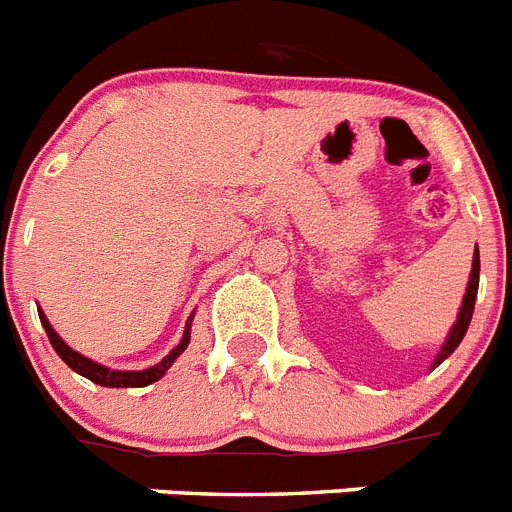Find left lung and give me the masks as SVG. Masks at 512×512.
Here are the masks:
<instances>
[{"label":"left lung","instance_id":"1","mask_svg":"<svg viewBox=\"0 0 512 512\" xmlns=\"http://www.w3.org/2000/svg\"><path fill=\"white\" fill-rule=\"evenodd\" d=\"M477 289H479V248H474V256H472V271H469V282H467V292H464V300H461L459 307V315H456V323L451 325L449 336L443 341L441 351L436 354L433 359L431 369H436L443 359H449L454 354V348L459 346L461 338L467 336V328L472 323V312H474V302H477Z\"/></svg>","mask_w":512,"mask_h":512}]
</instances>
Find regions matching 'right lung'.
Segmentation results:
<instances>
[{"mask_svg":"<svg viewBox=\"0 0 512 512\" xmlns=\"http://www.w3.org/2000/svg\"><path fill=\"white\" fill-rule=\"evenodd\" d=\"M38 315H40V323H43L45 333H48V341H51V346L56 348V354L61 356V359L66 361V364H69L76 374L92 379L94 384H102V387H148V384L158 382V379L169 372L171 364H174V361L184 354V348L189 346V338H192V320H194V312H192L187 320V325H184V336H182V341H179V346L171 348L169 354L158 361V364L148 366V369H140V372H125V369H110V366L97 364V361L87 359V356H81L79 351H74V348H71L69 343L63 341L56 330H53V325L48 323V318H45L43 310H38Z\"/></svg>","mask_w":512,"mask_h":512,"instance_id":"obj_1","label":"right lung"}]
</instances>
